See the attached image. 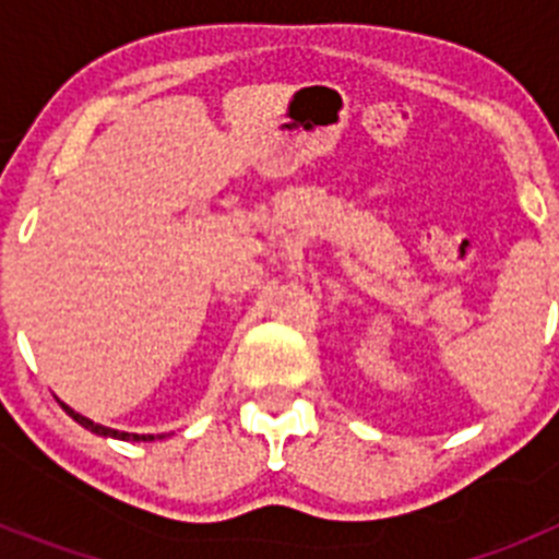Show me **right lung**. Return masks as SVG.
Instances as JSON below:
<instances>
[{"mask_svg":"<svg viewBox=\"0 0 559 559\" xmlns=\"http://www.w3.org/2000/svg\"><path fill=\"white\" fill-rule=\"evenodd\" d=\"M63 412L69 414V417L75 419V423H81L83 428H88L92 433H97V437H111V439H122V442H153V433H128V431H114V428H106L100 426V423H92L88 417H83V414H78L75 408H69L67 403H61ZM162 439V437H159Z\"/></svg>","mask_w":559,"mask_h":559,"instance_id":"add662e5","label":"right lung"}]
</instances>
